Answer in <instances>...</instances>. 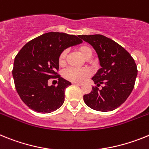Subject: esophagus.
Here are the masks:
<instances>
[{
    "mask_svg": "<svg viewBox=\"0 0 149 149\" xmlns=\"http://www.w3.org/2000/svg\"><path fill=\"white\" fill-rule=\"evenodd\" d=\"M72 84L74 85H78V86H81V85H82V84L79 83V82H72Z\"/></svg>",
    "mask_w": 149,
    "mask_h": 149,
    "instance_id": "esophagus-1",
    "label": "esophagus"
}]
</instances>
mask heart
I'll return each mask as SVG.
<instances>
[{
  "mask_svg": "<svg viewBox=\"0 0 149 149\" xmlns=\"http://www.w3.org/2000/svg\"><path fill=\"white\" fill-rule=\"evenodd\" d=\"M79 52L84 58L89 59L92 56V50L88 46H81L79 47ZM67 50H64L59 55L58 63L60 65H64L66 62ZM90 75V71L86 68H75L68 67L63 72V76L66 79L74 82H81Z\"/></svg>",
  "mask_w": 149,
  "mask_h": 149,
  "instance_id": "b5f03b06",
  "label": "heart"
}]
</instances>
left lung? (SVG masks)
<instances>
[{"label": "left lung", "instance_id": "8db88e82", "mask_svg": "<svg viewBox=\"0 0 149 149\" xmlns=\"http://www.w3.org/2000/svg\"><path fill=\"white\" fill-rule=\"evenodd\" d=\"M93 46L97 54L100 68L92 77L97 86L83 96L90 108L100 112H109L125 103L134 89L137 67L134 58L119 44L100 34L79 35Z\"/></svg>", "mask_w": 149, "mask_h": 149}]
</instances>
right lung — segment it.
Wrapping results in <instances>:
<instances>
[{
    "mask_svg": "<svg viewBox=\"0 0 149 149\" xmlns=\"http://www.w3.org/2000/svg\"><path fill=\"white\" fill-rule=\"evenodd\" d=\"M79 36L49 32L27 42L14 60L13 76L19 97L31 109L50 113L64 102L65 89L70 82L58 76L61 53L70 46L82 43ZM59 78L57 86L47 80Z\"/></svg>",
    "mask_w": 149,
    "mask_h": 149,
    "instance_id": "1",
    "label": "right lung"
}]
</instances>
